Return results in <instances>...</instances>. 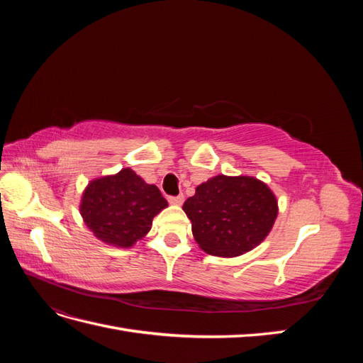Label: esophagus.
<instances>
[{
	"label": "esophagus",
	"instance_id": "esophagus-1",
	"mask_svg": "<svg viewBox=\"0 0 363 363\" xmlns=\"http://www.w3.org/2000/svg\"><path fill=\"white\" fill-rule=\"evenodd\" d=\"M183 200H184L183 194H180V195H177V196H169V199H168V201H169L171 204H174V206H180V204L183 203Z\"/></svg>",
	"mask_w": 363,
	"mask_h": 363
}]
</instances>
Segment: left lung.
Returning <instances> with one entry per match:
<instances>
[{
	"label": "left lung",
	"instance_id": "obj_1",
	"mask_svg": "<svg viewBox=\"0 0 363 363\" xmlns=\"http://www.w3.org/2000/svg\"><path fill=\"white\" fill-rule=\"evenodd\" d=\"M192 235L207 255L238 257L262 244L279 215L277 196L251 175L219 174L183 204Z\"/></svg>",
	"mask_w": 363,
	"mask_h": 363
}]
</instances>
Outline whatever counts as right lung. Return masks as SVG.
<instances>
[{"mask_svg":"<svg viewBox=\"0 0 363 363\" xmlns=\"http://www.w3.org/2000/svg\"><path fill=\"white\" fill-rule=\"evenodd\" d=\"M167 207L157 186L148 184L130 168L91 180L79 206L92 235L118 248H130L145 238L152 218Z\"/></svg>","mask_w":363,"mask_h":363,"instance_id":"1","label":"right lung"}]
</instances>
